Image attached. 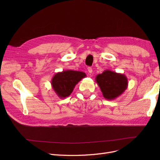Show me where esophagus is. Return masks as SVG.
Listing matches in <instances>:
<instances>
[{"label":"esophagus","mask_w":160,"mask_h":160,"mask_svg":"<svg viewBox=\"0 0 160 160\" xmlns=\"http://www.w3.org/2000/svg\"><path fill=\"white\" fill-rule=\"evenodd\" d=\"M88 72H89V73H90V74H91L92 72H93V69H92L91 67H88Z\"/></svg>","instance_id":"34e87169"}]
</instances>
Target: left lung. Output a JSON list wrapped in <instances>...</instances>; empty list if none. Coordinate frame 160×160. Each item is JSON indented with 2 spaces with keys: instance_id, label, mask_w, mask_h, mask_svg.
Wrapping results in <instances>:
<instances>
[{
  "instance_id": "1",
  "label": "left lung",
  "mask_w": 160,
  "mask_h": 160,
  "mask_svg": "<svg viewBox=\"0 0 160 160\" xmlns=\"http://www.w3.org/2000/svg\"><path fill=\"white\" fill-rule=\"evenodd\" d=\"M95 81L108 100L115 99L126 90L128 81L126 76L122 73L105 70L95 77Z\"/></svg>"
}]
</instances>
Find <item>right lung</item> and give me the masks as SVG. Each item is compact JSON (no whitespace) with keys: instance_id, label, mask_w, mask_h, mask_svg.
<instances>
[{"instance_id":"1","label":"right lung","mask_w":160,"mask_h":160,"mask_svg":"<svg viewBox=\"0 0 160 160\" xmlns=\"http://www.w3.org/2000/svg\"><path fill=\"white\" fill-rule=\"evenodd\" d=\"M86 77L84 72L65 70L58 72L52 77L51 86L57 95L64 99L71 95L75 85Z\"/></svg>"}]
</instances>
